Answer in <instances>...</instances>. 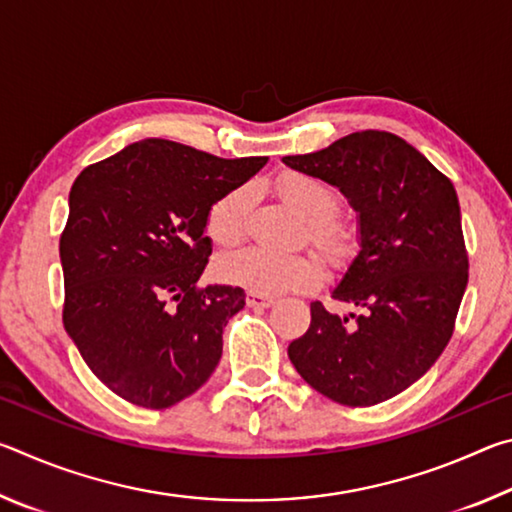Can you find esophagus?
<instances>
[{
  "label": "esophagus",
  "mask_w": 512,
  "mask_h": 512,
  "mask_svg": "<svg viewBox=\"0 0 512 512\" xmlns=\"http://www.w3.org/2000/svg\"><path fill=\"white\" fill-rule=\"evenodd\" d=\"M246 302H248V307H253V309H268V307H273V305H275V298L259 296V293H253V291H250L248 296H246Z\"/></svg>",
  "instance_id": "esophagus-1"
}]
</instances>
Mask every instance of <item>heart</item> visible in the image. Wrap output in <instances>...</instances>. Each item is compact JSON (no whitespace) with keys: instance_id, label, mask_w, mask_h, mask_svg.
<instances>
[{"instance_id":"heart-1","label":"heart","mask_w":512,"mask_h":512,"mask_svg":"<svg viewBox=\"0 0 512 512\" xmlns=\"http://www.w3.org/2000/svg\"><path fill=\"white\" fill-rule=\"evenodd\" d=\"M275 187L284 201L302 219L309 221L311 237L316 244L327 253L341 255L348 246V232L343 230V225L332 221V216L339 210V194L334 192V187H329L325 180L298 171L282 173ZM248 203V189L237 187L207 210L205 232L216 246H232L244 237ZM216 273L221 275V280L259 293V296L309 289L323 275L314 257L300 253L282 255L262 248H241L219 257Z\"/></svg>"}]
</instances>
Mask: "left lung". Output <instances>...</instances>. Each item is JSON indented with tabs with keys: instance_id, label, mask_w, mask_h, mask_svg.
<instances>
[{
	"instance_id": "left-lung-1",
	"label": "left lung",
	"mask_w": 512,
	"mask_h": 512,
	"mask_svg": "<svg viewBox=\"0 0 512 512\" xmlns=\"http://www.w3.org/2000/svg\"><path fill=\"white\" fill-rule=\"evenodd\" d=\"M282 162L339 187L359 228V253L332 289V298L359 314L339 316L311 302V325L289 345V359L329 400H391L443 354L467 287L452 180L386 131L345 135L323 151Z\"/></svg>"
}]
</instances>
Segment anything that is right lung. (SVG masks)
Returning <instances> with one entry per match:
<instances>
[{
	"mask_svg": "<svg viewBox=\"0 0 512 512\" xmlns=\"http://www.w3.org/2000/svg\"><path fill=\"white\" fill-rule=\"evenodd\" d=\"M266 162L151 137L74 180L60 237L63 323L88 368L126 402L169 409L210 379L246 293L198 287L212 255L207 210Z\"/></svg>",
	"mask_w": 512,
	"mask_h": 512,
	"instance_id": "right-lung-1",
	"label": "right lung"
}]
</instances>
